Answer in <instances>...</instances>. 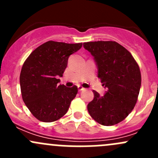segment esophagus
Segmentation results:
<instances>
[{"mask_svg": "<svg viewBox=\"0 0 158 158\" xmlns=\"http://www.w3.org/2000/svg\"><path fill=\"white\" fill-rule=\"evenodd\" d=\"M78 89H79V91H82V90H84V89L83 87L82 86H81V85H78Z\"/></svg>", "mask_w": 158, "mask_h": 158, "instance_id": "34e87169", "label": "esophagus"}]
</instances>
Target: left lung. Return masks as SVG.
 Instances as JSON below:
<instances>
[{"mask_svg": "<svg viewBox=\"0 0 158 158\" xmlns=\"http://www.w3.org/2000/svg\"><path fill=\"white\" fill-rule=\"evenodd\" d=\"M83 47L94 57L98 77L107 89L102 96L93 91L94 98L87 106L89 114L100 125H116L137 102L141 84L139 66L131 52L114 41L87 42Z\"/></svg>", "mask_w": 158, "mask_h": 158, "instance_id": "obj_1", "label": "left lung"}]
</instances>
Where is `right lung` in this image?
<instances>
[{"label": "right lung", "mask_w": 158, "mask_h": 158, "mask_svg": "<svg viewBox=\"0 0 158 158\" xmlns=\"http://www.w3.org/2000/svg\"><path fill=\"white\" fill-rule=\"evenodd\" d=\"M82 43L66 44L48 41L27 57L20 76L23 102L36 118L52 122L63 117L78 92L76 85H59L71 54L82 47Z\"/></svg>", "instance_id": "right-lung-1"}]
</instances>
